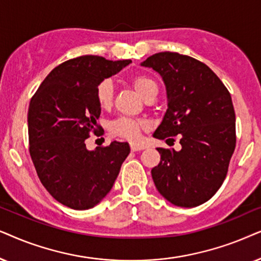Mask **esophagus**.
Segmentation results:
<instances>
[{"label":"esophagus","mask_w":261,"mask_h":261,"mask_svg":"<svg viewBox=\"0 0 261 261\" xmlns=\"http://www.w3.org/2000/svg\"><path fill=\"white\" fill-rule=\"evenodd\" d=\"M130 148H131V150H133V151H140V150H143L144 145H141V144H137V143H131Z\"/></svg>","instance_id":"34e87169"}]
</instances>
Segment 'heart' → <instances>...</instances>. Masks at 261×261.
<instances>
[{
	"instance_id": "obj_1",
	"label": "heart",
	"mask_w": 261,
	"mask_h": 261,
	"mask_svg": "<svg viewBox=\"0 0 261 261\" xmlns=\"http://www.w3.org/2000/svg\"><path fill=\"white\" fill-rule=\"evenodd\" d=\"M130 82L135 90L147 101L149 99H155L159 92L158 83L149 75H136L130 80ZM95 99L102 110L111 109L113 103V85L110 80H102L98 83L95 88ZM147 127V121L143 119L121 117L113 120L110 124L109 128L110 134L114 137L124 138L127 141H136L142 131Z\"/></svg>"
}]
</instances>
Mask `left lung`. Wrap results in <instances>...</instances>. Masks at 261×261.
Segmentation results:
<instances>
[{"instance_id":"1","label":"left lung","mask_w":261,"mask_h":261,"mask_svg":"<svg viewBox=\"0 0 261 261\" xmlns=\"http://www.w3.org/2000/svg\"><path fill=\"white\" fill-rule=\"evenodd\" d=\"M142 65L162 76L168 109L154 137L174 141L181 150L158 148L161 161L151 169L156 189L176 206L194 207L217 192L235 150L231 96L203 62L178 52H159ZM167 140V141H168Z\"/></svg>"}]
</instances>
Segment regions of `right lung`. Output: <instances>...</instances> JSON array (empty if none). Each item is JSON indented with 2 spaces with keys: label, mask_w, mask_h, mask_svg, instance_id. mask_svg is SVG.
Here are the masks:
<instances>
[{
  "label": "right lung",
  "mask_w": 261,
  "mask_h": 261,
  "mask_svg": "<svg viewBox=\"0 0 261 261\" xmlns=\"http://www.w3.org/2000/svg\"><path fill=\"white\" fill-rule=\"evenodd\" d=\"M130 63L93 55L65 61L45 77L31 99V159L47 192L65 206L87 210L100 203L130 154L126 142L114 141L95 150H87L85 142L101 128L96 124L101 113L96 86Z\"/></svg>",
  "instance_id": "right-lung-1"
}]
</instances>
